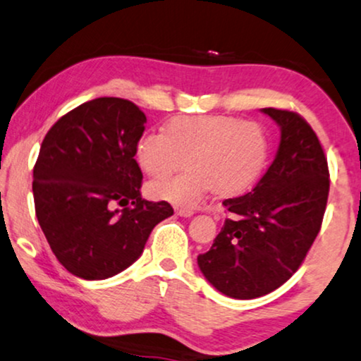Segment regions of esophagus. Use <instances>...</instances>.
<instances>
[{
    "mask_svg": "<svg viewBox=\"0 0 361 361\" xmlns=\"http://www.w3.org/2000/svg\"><path fill=\"white\" fill-rule=\"evenodd\" d=\"M176 214L180 216V217H190L194 214V211H190V209H177Z\"/></svg>",
    "mask_w": 361,
    "mask_h": 361,
    "instance_id": "esophagus-1",
    "label": "esophagus"
}]
</instances>
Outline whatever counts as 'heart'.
I'll use <instances>...</instances> for the list:
<instances>
[{"instance_id": "heart-1", "label": "heart", "mask_w": 361, "mask_h": 361, "mask_svg": "<svg viewBox=\"0 0 361 361\" xmlns=\"http://www.w3.org/2000/svg\"><path fill=\"white\" fill-rule=\"evenodd\" d=\"M140 171L160 179L185 164V172L152 182L149 194L180 207H195L209 190L234 197L251 188L268 160V139L259 123L226 115H184L166 132H145L135 144Z\"/></svg>"}]
</instances>
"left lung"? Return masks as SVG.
<instances>
[{
    "label": "left lung",
    "mask_w": 361,
    "mask_h": 361,
    "mask_svg": "<svg viewBox=\"0 0 361 361\" xmlns=\"http://www.w3.org/2000/svg\"><path fill=\"white\" fill-rule=\"evenodd\" d=\"M261 112L281 128L276 157L251 192L222 202L231 217L197 256L207 281L235 300L268 295L296 273L322 228L330 192L326 157L310 123L289 110Z\"/></svg>",
    "instance_id": "8db88e82"
}]
</instances>
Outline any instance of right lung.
Returning a JSON list of instances; mask_svg holds the SVG:
<instances>
[{"mask_svg":"<svg viewBox=\"0 0 361 361\" xmlns=\"http://www.w3.org/2000/svg\"><path fill=\"white\" fill-rule=\"evenodd\" d=\"M145 122L132 102L100 97L44 135L33 169L35 212L53 255L77 278L99 281L127 269L155 226L173 214L169 202L140 195L133 157Z\"/></svg>","mask_w":361,"mask_h":361,"instance_id":"add662e5","label":"right lung"}]
</instances>
